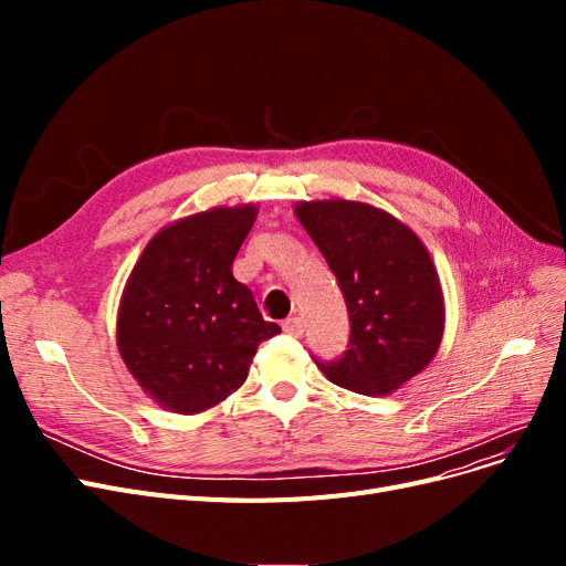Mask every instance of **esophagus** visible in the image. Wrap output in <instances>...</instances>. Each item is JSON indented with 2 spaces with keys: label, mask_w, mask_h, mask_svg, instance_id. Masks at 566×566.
<instances>
[{
  "label": "esophagus",
  "mask_w": 566,
  "mask_h": 566,
  "mask_svg": "<svg viewBox=\"0 0 566 566\" xmlns=\"http://www.w3.org/2000/svg\"><path fill=\"white\" fill-rule=\"evenodd\" d=\"M283 331H285V335H290V337H302L304 325H302L300 318H287V321L283 323Z\"/></svg>",
  "instance_id": "obj_1"
}]
</instances>
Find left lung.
Segmentation results:
<instances>
[{
    "mask_svg": "<svg viewBox=\"0 0 566 566\" xmlns=\"http://www.w3.org/2000/svg\"><path fill=\"white\" fill-rule=\"evenodd\" d=\"M295 214L337 276L349 349L316 364L333 385L387 397L430 366L443 337L439 273L416 231L368 202L302 200Z\"/></svg>",
    "mask_w": 566,
    "mask_h": 566,
    "instance_id": "left-lung-1",
    "label": "left lung"
}]
</instances>
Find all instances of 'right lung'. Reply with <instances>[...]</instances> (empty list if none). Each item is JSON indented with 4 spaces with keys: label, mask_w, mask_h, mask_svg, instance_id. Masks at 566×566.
<instances>
[{
    "label": "right lung",
    "mask_w": 566,
    "mask_h": 566,
    "mask_svg": "<svg viewBox=\"0 0 566 566\" xmlns=\"http://www.w3.org/2000/svg\"><path fill=\"white\" fill-rule=\"evenodd\" d=\"M254 219L252 202L177 219L150 238L125 283L117 352L172 413H202L241 389L260 342L281 333L231 271Z\"/></svg>",
    "instance_id": "add662e5"
}]
</instances>
